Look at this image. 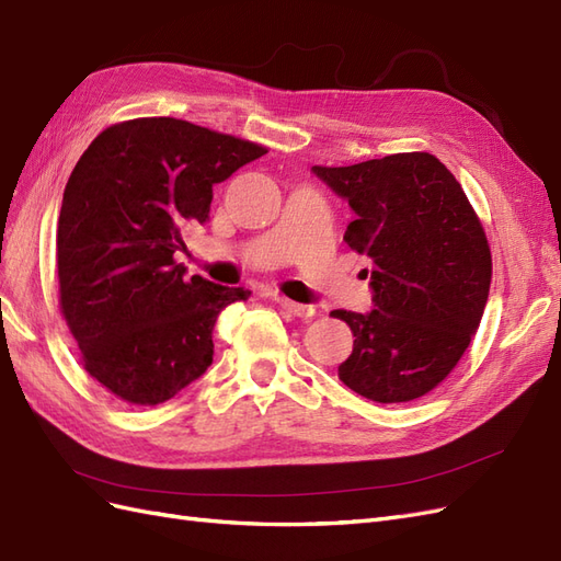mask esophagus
<instances>
[{"label":"esophagus","instance_id":"obj_1","mask_svg":"<svg viewBox=\"0 0 561 561\" xmlns=\"http://www.w3.org/2000/svg\"><path fill=\"white\" fill-rule=\"evenodd\" d=\"M278 305L287 311V313H293V316H297V318H311V316H316L318 311L313 309V307H307V305H297V301H293V299H276Z\"/></svg>","mask_w":561,"mask_h":561}]
</instances>
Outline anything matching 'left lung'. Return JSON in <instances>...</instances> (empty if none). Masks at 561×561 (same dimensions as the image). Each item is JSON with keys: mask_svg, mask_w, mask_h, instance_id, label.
I'll use <instances>...</instances> for the list:
<instances>
[{"mask_svg": "<svg viewBox=\"0 0 561 561\" xmlns=\"http://www.w3.org/2000/svg\"><path fill=\"white\" fill-rule=\"evenodd\" d=\"M311 170L350 201L344 240L373 262L375 309L330 313L354 332L340 380L377 403L425 397L458 366L489 299L491 248L474 207L420 150Z\"/></svg>", "mask_w": 561, "mask_h": 561, "instance_id": "obj_1", "label": "left lung"}]
</instances>
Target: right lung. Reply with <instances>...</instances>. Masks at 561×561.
Listing matches in <instances>:
<instances>
[{
	"label": "right lung",
	"mask_w": 561,
	"mask_h": 561,
	"mask_svg": "<svg viewBox=\"0 0 561 561\" xmlns=\"http://www.w3.org/2000/svg\"><path fill=\"white\" fill-rule=\"evenodd\" d=\"M268 150L176 117L103 129L58 215V307L94 380L134 405L170 401L209 368L217 316L243 287L184 278L181 231L209 219L211 186Z\"/></svg>",
	"instance_id": "right-lung-1"
}]
</instances>
